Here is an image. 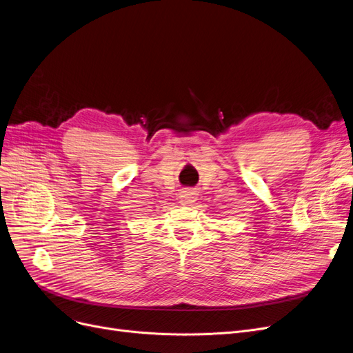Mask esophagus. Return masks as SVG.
I'll use <instances>...</instances> for the list:
<instances>
[{
  "label": "esophagus",
  "mask_w": 353,
  "mask_h": 353,
  "mask_svg": "<svg viewBox=\"0 0 353 353\" xmlns=\"http://www.w3.org/2000/svg\"><path fill=\"white\" fill-rule=\"evenodd\" d=\"M196 194H195V191L194 190H184V191H181V194H179V203L181 204H192L194 201H195V196Z\"/></svg>",
  "instance_id": "esophagus-1"
}]
</instances>
